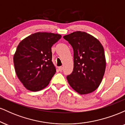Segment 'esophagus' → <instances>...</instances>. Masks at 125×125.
<instances>
[{
    "instance_id": "obj_1",
    "label": "esophagus",
    "mask_w": 125,
    "mask_h": 125,
    "mask_svg": "<svg viewBox=\"0 0 125 125\" xmlns=\"http://www.w3.org/2000/svg\"><path fill=\"white\" fill-rule=\"evenodd\" d=\"M58 69H59V71L61 72L63 70V67L62 66H59L58 67Z\"/></svg>"
}]
</instances>
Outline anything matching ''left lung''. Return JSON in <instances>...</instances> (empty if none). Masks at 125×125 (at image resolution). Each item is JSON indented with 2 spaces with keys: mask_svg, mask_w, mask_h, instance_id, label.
<instances>
[{
  "mask_svg": "<svg viewBox=\"0 0 125 125\" xmlns=\"http://www.w3.org/2000/svg\"><path fill=\"white\" fill-rule=\"evenodd\" d=\"M63 38L73 49V69L67 76L69 84L81 94L93 92L100 85L105 72L102 44L93 36L81 31L64 36Z\"/></svg>",
  "mask_w": 125,
  "mask_h": 125,
  "instance_id": "left-lung-1",
  "label": "left lung"
}]
</instances>
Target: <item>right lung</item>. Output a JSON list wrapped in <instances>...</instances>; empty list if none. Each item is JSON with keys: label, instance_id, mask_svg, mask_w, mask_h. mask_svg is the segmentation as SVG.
Returning <instances> with one entry per match:
<instances>
[{"label": "right lung", "instance_id": "1", "mask_svg": "<svg viewBox=\"0 0 125 125\" xmlns=\"http://www.w3.org/2000/svg\"><path fill=\"white\" fill-rule=\"evenodd\" d=\"M61 37L59 34L37 32L18 44L14 66L19 79L27 89L39 91L49 84L56 72L51 48Z\"/></svg>", "mask_w": 125, "mask_h": 125}]
</instances>
